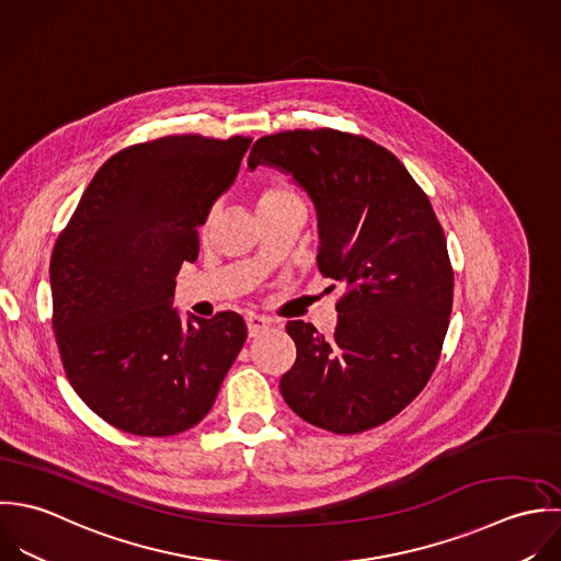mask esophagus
Masks as SVG:
<instances>
[{
  "label": "esophagus",
  "mask_w": 561,
  "mask_h": 561,
  "mask_svg": "<svg viewBox=\"0 0 561 561\" xmlns=\"http://www.w3.org/2000/svg\"><path fill=\"white\" fill-rule=\"evenodd\" d=\"M244 321H247L249 337L260 336V334H264L271 328V319H266L262 314H255V312H249Z\"/></svg>",
  "instance_id": "1"
}]
</instances>
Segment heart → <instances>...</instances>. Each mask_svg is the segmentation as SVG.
I'll return each mask as SVG.
<instances>
[{"mask_svg": "<svg viewBox=\"0 0 561 561\" xmlns=\"http://www.w3.org/2000/svg\"><path fill=\"white\" fill-rule=\"evenodd\" d=\"M290 197H297L290 186H286L284 182H268V184H264V188H260V193L255 197V204H257V208H262L266 204L290 199ZM210 221H213V217L206 221V227L210 225Z\"/></svg>", "mask_w": 561, "mask_h": 561, "instance_id": "heart-1", "label": "heart"}]
</instances>
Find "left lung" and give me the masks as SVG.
Returning <instances> with one entry per match:
<instances>
[{
    "label": "left lung",
    "mask_w": 561,
    "mask_h": 561,
    "mask_svg": "<svg viewBox=\"0 0 561 561\" xmlns=\"http://www.w3.org/2000/svg\"><path fill=\"white\" fill-rule=\"evenodd\" d=\"M260 164L308 193L319 271L344 286L332 336L286 325L297 359L279 379L282 397L321 430H373L410 405L438 364L453 306L445 231L399 158L364 136L328 127L262 136L249 169Z\"/></svg>",
    "instance_id": "left-lung-1"
}]
</instances>
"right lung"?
I'll use <instances>...</instances> for the list:
<instances>
[{
    "label": "right lung",
    "mask_w": 561,
    "mask_h": 561,
    "mask_svg": "<svg viewBox=\"0 0 561 561\" xmlns=\"http://www.w3.org/2000/svg\"><path fill=\"white\" fill-rule=\"evenodd\" d=\"M251 138L175 134L104 162L56 240L51 328L78 397L116 430L162 438L213 408L247 340L236 312L173 308L197 227L238 175Z\"/></svg>",
    "instance_id": "obj_1"
}]
</instances>
